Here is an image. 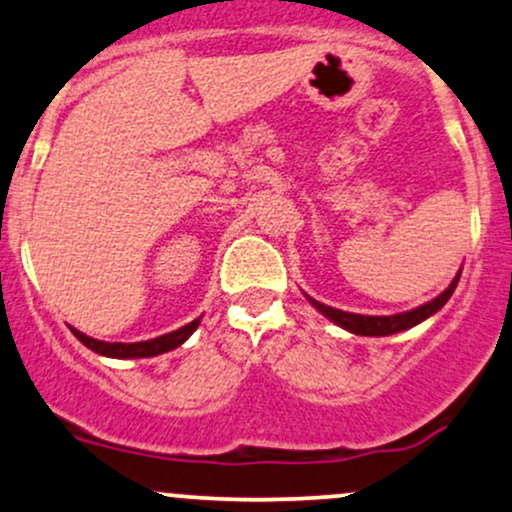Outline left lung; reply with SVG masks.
I'll use <instances>...</instances> for the list:
<instances>
[{
    "label": "left lung",
    "mask_w": 512,
    "mask_h": 512,
    "mask_svg": "<svg viewBox=\"0 0 512 512\" xmlns=\"http://www.w3.org/2000/svg\"><path fill=\"white\" fill-rule=\"evenodd\" d=\"M460 274L462 272H457L455 279L450 281L448 289L440 293V296L433 298V301L419 305V308H414V310H407V313H397V315H356V313H346V310L330 308V305L315 301V298H310V296H308V301L313 303L322 315L330 317L334 325L344 327L346 332L361 334V337H387V334L404 332V330H409V327L428 320L431 315H436L438 310L450 301L452 291H455L457 281H460Z\"/></svg>",
    "instance_id": "1"
}]
</instances>
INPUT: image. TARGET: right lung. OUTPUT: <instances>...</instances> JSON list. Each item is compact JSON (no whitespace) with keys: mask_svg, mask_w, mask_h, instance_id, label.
<instances>
[{"mask_svg":"<svg viewBox=\"0 0 512 512\" xmlns=\"http://www.w3.org/2000/svg\"><path fill=\"white\" fill-rule=\"evenodd\" d=\"M199 320H202V317L187 322V325L180 327V330L163 334V337L149 339V342H134V344L98 342V339L86 337V334L79 332V330H74V334H76V339H79L81 344L88 346V349L96 351V354H101V356H108V358H149V356L166 354V351H170V349H178V346L185 342V339L190 337L192 332L197 330Z\"/></svg>","mask_w":512,"mask_h":512,"instance_id":"1","label":"right lung"}]
</instances>
